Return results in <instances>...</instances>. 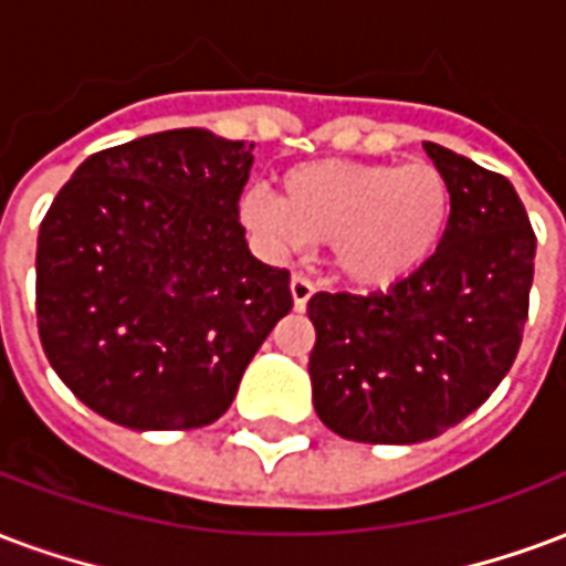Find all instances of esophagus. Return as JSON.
<instances>
[{"label": "esophagus", "mask_w": 566, "mask_h": 566, "mask_svg": "<svg viewBox=\"0 0 566 566\" xmlns=\"http://www.w3.org/2000/svg\"><path fill=\"white\" fill-rule=\"evenodd\" d=\"M312 294H315V284L308 282V279H303V275H294V279H291V296H294L296 312H303L305 305H308V300H312Z\"/></svg>", "instance_id": "34e87169"}]
</instances>
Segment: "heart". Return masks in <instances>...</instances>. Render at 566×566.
I'll return each instance as SVG.
<instances>
[{
	"mask_svg": "<svg viewBox=\"0 0 566 566\" xmlns=\"http://www.w3.org/2000/svg\"><path fill=\"white\" fill-rule=\"evenodd\" d=\"M453 191L432 161L384 165L317 158L282 177V198L249 188L240 221L275 258L329 245V261L354 287L378 291L411 279L441 249Z\"/></svg>",
	"mask_w": 566,
	"mask_h": 566,
	"instance_id": "obj_1",
	"label": "heart"
}]
</instances>
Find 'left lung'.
Returning a JSON list of instances; mask_svg holds the SVG:
<instances>
[{"label": "left lung", "instance_id": "obj_1", "mask_svg": "<svg viewBox=\"0 0 566 566\" xmlns=\"http://www.w3.org/2000/svg\"><path fill=\"white\" fill-rule=\"evenodd\" d=\"M453 191L441 249L389 291L315 294L312 401L359 443H420L476 411L516 359L534 282V230L510 179L422 144Z\"/></svg>", "mask_w": 566, "mask_h": 566}]
</instances>
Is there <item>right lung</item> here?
Listing matches in <instances>:
<instances>
[{
	"instance_id": "right-lung-1",
	"label": "right lung",
	"mask_w": 566,
	"mask_h": 566,
	"mask_svg": "<svg viewBox=\"0 0 566 566\" xmlns=\"http://www.w3.org/2000/svg\"><path fill=\"white\" fill-rule=\"evenodd\" d=\"M245 140L174 128L90 155L38 230V336L104 420L200 429L291 312V275L249 251Z\"/></svg>"
}]
</instances>
